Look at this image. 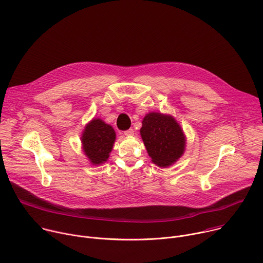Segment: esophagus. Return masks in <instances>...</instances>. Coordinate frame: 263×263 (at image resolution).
<instances>
[{
  "label": "esophagus",
  "mask_w": 263,
  "mask_h": 263,
  "mask_svg": "<svg viewBox=\"0 0 263 263\" xmlns=\"http://www.w3.org/2000/svg\"><path fill=\"white\" fill-rule=\"evenodd\" d=\"M124 134H125L126 136H132V135H134V130H133V129L126 130V131L124 132Z\"/></svg>",
  "instance_id": "1"
}]
</instances>
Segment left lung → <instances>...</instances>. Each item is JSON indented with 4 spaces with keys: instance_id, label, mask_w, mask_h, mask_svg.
Instances as JSON below:
<instances>
[{
    "instance_id": "1",
    "label": "left lung",
    "mask_w": 263,
    "mask_h": 263,
    "mask_svg": "<svg viewBox=\"0 0 263 263\" xmlns=\"http://www.w3.org/2000/svg\"><path fill=\"white\" fill-rule=\"evenodd\" d=\"M140 135L152 161L167 166L184 152L185 137L181 127L170 116L151 112L144 117Z\"/></svg>"
}]
</instances>
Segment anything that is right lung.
<instances>
[{"label": "right lung", "mask_w": 263, "mask_h": 263, "mask_svg": "<svg viewBox=\"0 0 263 263\" xmlns=\"http://www.w3.org/2000/svg\"><path fill=\"white\" fill-rule=\"evenodd\" d=\"M115 140L114 128L100 119L92 120L82 135L84 153L92 164H101L108 159Z\"/></svg>", "instance_id": "obj_1"}]
</instances>
